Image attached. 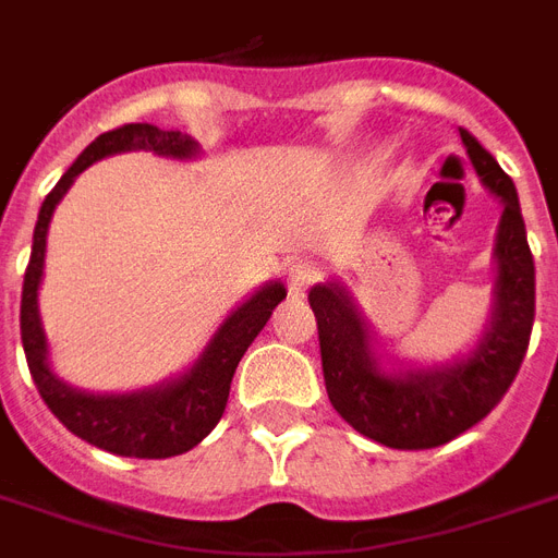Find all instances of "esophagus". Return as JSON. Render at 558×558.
I'll use <instances>...</instances> for the list:
<instances>
[{
    "label": "esophagus",
    "mask_w": 558,
    "mask_h": 558,
    "mask_svg": "<svg viewBox=\"0 0 558 558\" xmlns=\"http://www.w3.org/2000/svg\"><path fill=\"white\" fill-rule=\"evenodd\" d=\"M322 266L315 260H298L292 269H289V292H304V289H310L313 283H318L322 280Z\"/></svg>",
    "instance_id": "34e87169"
}]
</instances>
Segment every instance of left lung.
<instances>
[{
  "label": "left lung",
  "mask_w": 558,
  "mask_h": 558,
  "mask_svg": "<svg viewBox=\"0 0 558 558\" xmlns=\"http://www.w3.org/2000/svg\"><path fill=\"white\" fill-rule=\"evenodd\" d=\"M460 138L481 182L504 205L493 252L498 271L493 313L475 350L442 367L385 371L373 350L371 327L348 289L332 280L310 289L332 408L359 434L390 449H434L481 423L510 390L533 332L536 266L519 193L475 135L460 130Z\"/></svg>",
  "instance_id": "8db88e82"
}]
</instances>
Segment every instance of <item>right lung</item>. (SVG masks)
<instances>
[{
    "instance_id": "obj_1",
    "label": "right lung",
    "mask_w": 558,
    "mask_h": 558,
    "mask_svg": "<svg viewBox=\"0 0 558 558\" xmlns=\"http://www.w3.org/2000/svg\"><path fill=\"white\" fill-rule=\"evenodd\" d=\"M126 150H150L156 156H170V159H193L199 153V144L179 130L124 124L98 135L77 156V161L65 170L63 179L57 182L54 191L48 193L39 208L31 260L25 269V280H22L20 330L28 371L34 376L39 397L69 432L98 449L121 454V458L161 460L185 454L196 442H202V437L214 432V425L226 411L228 390H231V379H234L240 359L248 344L257 339V332L266 327L271 310L287 298V289L280 280H271L257 289L248 301H243L226 322L219 324L208 348L202 350V356L182 376L161 381L156 388L135 390V393H86V390L72 388L60 376H54L48 365V341L37 306L39 280H43V266H46L48 222H51L57 202L63 199L65 191L72 187V182L83 170L104 156Z\"/></svg>"
}]
</instances>
